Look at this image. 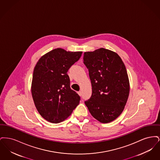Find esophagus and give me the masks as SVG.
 <instances>
[{"label": "esophagus", "mask_w": 160, "mask_h": 160, "mask_svg": "<svg viewBox=\"0 0 160 160\" xmlns=\"http://www.w3.org/2000/svg\"><path fill=\"white\" fill-rule=\"evenodd\" d=\"M78 94L80 95V96H82V91H78Z\"/></svg>", "instance_id": "1"}]
</instances>
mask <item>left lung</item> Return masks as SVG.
<instances>
[{
    "instance_id": "1",
    "label": "left lung",
    "mask_w": 160,
    "mask_h": 160,
    "mask_svg": "<svg viewBox=\"0 0 160 160\" xmlns=\"http://www.w3.org/2000/svg\"><path fill=\"white\" fill-rule=\"evenodd\" d=\"M83 60L92 87L91 97L84 103L97 120L112 122L122 113L129 96L125 66L118 54L104 48L84 52Z\"/></svg>"
}]
</instances>
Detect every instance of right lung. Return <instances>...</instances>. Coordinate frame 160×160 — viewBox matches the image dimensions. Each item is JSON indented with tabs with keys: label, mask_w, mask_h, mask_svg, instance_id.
Returning a JSON list of instances; mask_svg holds the SVG:
<instances>
[{
	"label": "right lung",
	"mask_w": 160,
	"mask_h": 160,
	"mask_svg": "<svg viewBox=\"0 0 160 160\" xmlns=\"http://www.w3.org/2000/svg\"><path fill=\"white\" fill-rule=\"evenodd\" d=\"M82 54L58 48L43 55L37 63L31 92L39 113L46 121L62 122L78 105L80 97L70 88L67 72Z\"/></svg>",
	"instance_id": "right-lung-1"
}]
</instances>
